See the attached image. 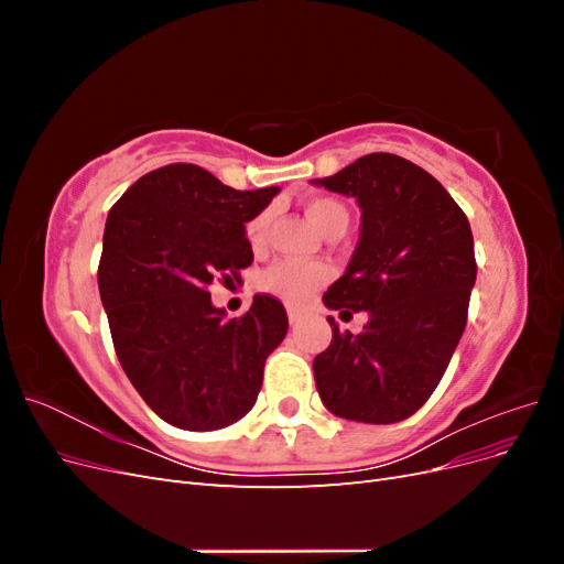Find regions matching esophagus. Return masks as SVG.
<instances>
[{
  "label": "esophagus",
  "mask_w": 564,
  "mask_h": 564,
  "mask_svg": "<svg viewBox=\"0 0 564 564\" xmlns=\"http://www.w3.org/2000/svg\"><path fill=\"white\" fill-rule=\"evenodd\" d=\"M286 315H289V322H292V324H299V322H301V313H299L296 308H289Z\"/></svg>",
  "instance_id": "1"
}]
</instances>
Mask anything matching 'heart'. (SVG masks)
Instances as JSON below:
<instances>
[{
  "instance_id": "1",
  "label": "heart",
  "mask_w": 564,
  "mask_h": 564,
  "mask_svg": "<svg viewBox=\"0 0 564 564\" xmlns=\"http://www.w3.org/2000/svg\"><path fill=\"white\" fill-rule=\"evenodd\" d=\"M305 216L311 224L324 232L338 220L348 224V212L340 202L329 197H315L305 202ZM272 220V209H263L256 214L247 224V240L251 247H261L265 242V235ZM329 268L322 263H301V261H278L272 263L261 275V289L280 296L282 301L292 305L308 303L317 289L329 280Z\"/></svg>"
}]
</instances>
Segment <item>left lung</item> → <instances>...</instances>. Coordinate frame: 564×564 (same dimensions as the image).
Listing matches in <instances>:
<instances>
[{"label":"left lung","mask_w":564,"mask_h":564,"mask_svg":"<svg viewBox=\"0 0 564 564\" xmlns=\"http://www.w3.org/2000/svg\"><path fill=\"white\" fill-rule=\"evenodd\" d=\"M311 183L360 207V240L322 301L369 315L357 336L327 317L334 336L313 362L317 392L340 419L404 421L431 398L466 329L477 275L470 224L440 181L390 152Z\"/></svg>","instance_id":"1"}]
</instances>
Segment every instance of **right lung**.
Masks as SVG:
<instances>
[{"label":"right lung","instance_id":"add662e5","mask_svg":"<svg viewBox=\"0 0 564 564\" xmlns=\"http://www.w3.org/2000/svg\"><path fill=\"white\" fill-rule=\"evenodd\" d=\"M280 193L235 191L195 164L135 181L110 209L98 292L112 344L145 404L183 431H218L256 404L284 305L256 294L242 317L212 303L214 278L253 261L247 224Z\"/></svg>","mask_w":564,"mask_h":564}]
</instances>
